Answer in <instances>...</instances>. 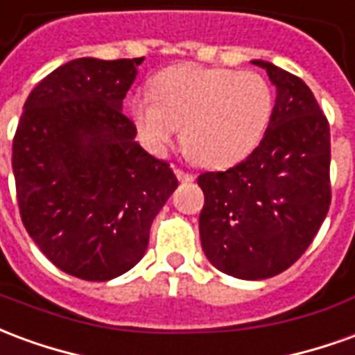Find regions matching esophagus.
<instances>
[{
    "label": "esophagus",
    "mask_w": 355,
    "mask_h": 355,
    "mask_svg": "<svg viewBox=\"0 0 355 355\" xmlns=\"http://www.w3.org/2000/svg\"><path fill=\"white\" fill-rule=\"evenodd\" d=\"M175 175H177V178L180 182H192L193 180V175H190V173H186V171L182 169H175Z\"/></svg>",
    "instance_id": "1"
}]
</instances>
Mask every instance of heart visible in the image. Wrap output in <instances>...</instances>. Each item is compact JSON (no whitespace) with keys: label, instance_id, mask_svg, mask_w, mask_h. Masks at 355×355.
I'll use <instances>...</instances> for the list:
<instances>
[{"label":"heart","instance_id":"heart-1","mask_svg":"<svg viewBox=\"0 0 355 355\" xmlns=\"http://www.w3.org/2000/svg\"><path fill=\"white\" fill-rule=\"evenodd\" d=\"M274 112V91L257 72L178 64L154 80V96L137 94L131 116L140 139L157 154L182 131L205 167H230L259 146Z\"/></svg>","mask_w":355,"mask_h":355}]
</instances>
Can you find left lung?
Listing matches in <instances>:
<instances>
[{"instance_id":"1","label":"left lung","mask_w":355,"mask_h":355,"mask_svg":"<svg viewBox=\"0 0 355 355\" xmlns=\"http://www.w3.org/2000/svg\"><path fill=\"white\" fill-rule=\"evenodd\" d=\"M275 104L261 144L228 171L203 173V253L239 279L282 274L312 243L331 205V132L304 81L266 60Z\"/></svg>"}]
</instances>
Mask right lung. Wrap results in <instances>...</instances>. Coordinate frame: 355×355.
Here are the masks:
<instances>
[{
	"label": "right lung",
	"instance_id": "right-lung-1",
	"mask_svg": "<svg viewBox=\"0 0 355 355\" xmlns=\"http://www.w3.org/2000/svg\"><path fill=\"white\" fill-rule=\"evenodd\" d=\"M144 58H76L24 102L12 140L20 218L66 274L108 282L144 257L178 180L135 140L123 98Z\"/></svg>",
	"mask_w": 355,
	"mask_h": 355
}]
</instances>
